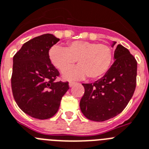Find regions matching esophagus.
<instances>
[{"instance_id":"34e87169","label":"esophagus","mask_w":149,"mask_h":149,"mask_svg":"<svg viewBox=\"0 0 149 149\" xmlns=\"http://www.w3.org/2000/svg\"><path fill=\"white\" fill-rule=\"evenodd\" d=\"M75 84H76V83H75V82H72V81H70V82L69 83V86H70V87H72V86L75 85Z\"/></svg>"}]
</instances>
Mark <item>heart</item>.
<instances>
[{"mask_svg":"<svg viewBox=\"0 0 149 149\" xmlns=\"http://www.w3.org/2000/svg\"><path fill=\"white\" fill-rule=\"evenodd\" d=\"M50 61L54 66L64 71L72 67L78 60L77 67L63 72L65 79H81L89 77L98 79L108 72L113 60L112 48L95 42L77 40L67 47L54 46L49 49Z\"/></svg>","mask_w":149,"mask_h":149,"instance_id":"1","label":"heart"}]
</instances>
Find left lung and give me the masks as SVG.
<instances>
[{
  "instance_id": "1",
  "label": "left lung",
  "mask_w": 149,
  "mask_h": 149,
  "mask_svg": "<svg viewBox=\"0 0 149 149\" xmlns=\"http://www.w3.org/2000/svg\"><path fill=\"white\" fill-rule=\"evenodd\" d=\"M116 42H113L112 47ZM115 62L104 77L93 83H83L85 93L79 102L88 119L103 122L123 112L136 86L137 61L129 49L118 44Z\"/></svg>"
}]
</instances>
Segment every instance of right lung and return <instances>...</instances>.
<instances>
[{"instance_id":"right-lung-1","label":"right lung","mask_w":149,"mask_h":149,"mask_svg":"<svg viewBox=\"0 0 149 149\" xmlns=\"http://www.w3.org/2000/svg\"><path fill=\"white\" fill-rule=\"evenodd\" d=\"M60 39L47 33L24 43L13 59L11 88L23 112L38 119L53 117L68 90V82H56L60 76L51 63L49 50Z\"/></svg>"}]
</instances>
